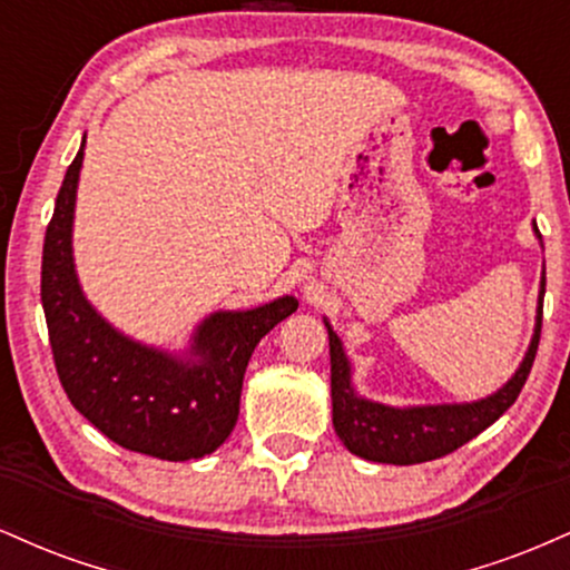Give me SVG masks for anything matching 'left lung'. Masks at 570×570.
Wrapping results in <instances>:
<instances>
[{
    "mask_svg": "<svg viewBox=\"0 0 570 570\" xmlns=\"http://www.w3.org/2000/svg\"><path fill=\"white\" fill-rule=\"evenodd\" d=\"M535 238L541 240L539 227L533 222ZM547 273L541 271L539 284V305H535V326L531 345L522 356L520 367L514 375L493 394L474 399V402H453V404H410V407H394V404L375 402V399L362 396L353 385V367L348 353L343 348V340L332 330L324 318L326 332H330V362H332V426H335L340 442L351 450L353 455L375 463H394V466H410V463H423L442 458L453 450L474 440L480 431L514 404L520 396L522 385L531 375L535 348H539L541 335V303H544Z\"/></svg>",
    "mask_w": 570,
    "mask_h": 570,
    "instance_id": "obj_1",
    "label": "left lung"
}]
</instances>
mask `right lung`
Listing matches in <instances>:
<instances>
[{"mask_svg":"<svg viewBox=\"0 0 570 570\" xmlns=\"http://www.w3.org/2000/svg\"><path fill=\"white\" fill-rule=\"evenodd\" d=\"M82 149L58 189L42 248V307L63 391L104 436L160 461L203 458L230 436L254 348L297 311L292 294L248 311H214L185 351L139 343L85 297L75 267V203Z\"/></svg>","mask_w":570,"mask_h":570,"instance_id":"right-lung-1","label":"right lung"}]
</instances>
